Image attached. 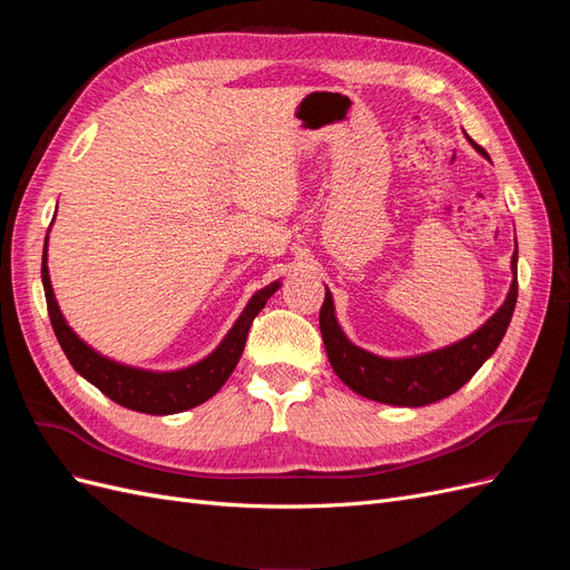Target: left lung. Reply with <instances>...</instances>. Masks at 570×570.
I'll use <instances>...</instances> for the list:
<instances>
[{
  "instance_id": "8db88e82",
  "label": "left lung",
  "mask_w": 570,
  "mask_h": 570,
  "mask_svg": "<svg viewBox=\"0 0 570 570\" xmlns=\"http://www.w3.org/2000/svg\"><path fill=\"white\" fill-rule=\"evenodd\" d=\"M475 149L482 157H488L485 149H480L478 145ZM515 264H519V252H513L511 258L513 281L509 295L504 304L497 308V314L485 321V325H480L473 335L450 344V347L406 358L375 356L352 344L337 325L333 295L325 287L318 323L333 371L356 394L392 406H425L454 394L471 381L475 371L494 354L499 342L507 335L515 297H519Z\"/></svg>"
}]
</instances>
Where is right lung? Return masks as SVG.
<instances>
[{
	"mask_svg": "<svg viewBox=\"0 0 570 570\" xmlns=\"http://www.w3.org/2000/svg\"><path fill=\"white\" fill-rule=\"evenodd\" d=\"M42 285H45V297H47V312L51 327H55V335L61 344L66 358L71 361V366L85 377V381L92 383L99 392H105L109 400L116 404L151 413V416H168V413H180L193 406H199L202 402L214 396L235 371L239 356L245 352V342L249 335L252 321L256 314L262 312L266 302L275 289L281 287V281L266 285L258 289L256 295L245 306V312L239 314L230 333L223 337L218 347L202 358L199 364L187 366L180 371H142L124 366L118 361H111L107 356L97 354L90 344H85L73 331L71 325L66 323L61 316V308L55 299V289H51L49 271H47V243L42 252Z\"/></svg>",
	"mask_w": 570,
	"mask_h": 570,
	"instance_id": "right-lung-1",
	"label": "right lung"
}]
</instances>
